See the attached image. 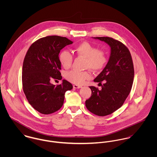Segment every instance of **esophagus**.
<instances>
[{"label": "esophagus", "mask_w": 157, "mask_h": 157, "mask_svg": "<svg viewBox=\"0 0 157 157\" xmlns=\"http://www.w3.org/2000/svg\"><path fill=\"white\" fill-rule=\"evenodd\" d=\"M73 88H75V89H80V88H82L81 86H78V85H73Z\"/></svg>", "instance_id": "esophagus-1"}]
</instances>
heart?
Returning a JSON list of instances; mask_svg holds the SVG:
<instances>
[{"mask_svg":"<svg viewBox=\"0 0 157 157\" xmlns=\"http://www.w3.org/2000/svg\"><path fill=\"white\" fill-rule=\"evenodd\" d=\"M75 51L78 56L85 58V67L94 71L101 70L106 63L107 58L105 52L88 42H83L77 46ZM72 60V56L69 51L64 49L60 53L59 61L65 69L71 67ZM65 76L69 82L82 85L90 78V73L88 71L80 72L72 70L67 72Z\"/></svg>","mask_w":157,"mask_h":157,"instance_id":"obj_1","label":"heart"}]
</instances>
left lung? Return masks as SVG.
<instances>
[{
    "label": "left lung",
    "mask_w": 157,
    "mask_h": 157,
    "mask_svg": "<svg viewBox=\"0 0 157 157\" xmlns=\"http://www.w3.org/2000/svg\"><path fill=\"white\" fill-rule=\"evenodd\" d=\"M94 39L109 45L111 54L105 67L94 80L101 85V90L90 86L92 94L85 105L95 115L106 116L119 109L129 95L134 77V65L129 49L121 42L108 37Z\"/></svg>",
    "instance_id": "left-lung-1"
}]
</instances>
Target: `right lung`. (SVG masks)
<instances>
[{"label":"right lung","mask_w":157,"mask_h":157,"mask_svg":"<svg viewBox=\"0 0 157 157\" xmlns=\"http://www.w3.org/2000/svg\"><path fill=\"white\" fill-rule=\"evenodd\" d=\"M73 42L67 37L51 36L33 43L25 57L22 67L23 90L32 107L42 114L59 110L63 105L66 91L72 85L66 80L56 86L51 79L62 80L60 50Z\"/></svg>","instance_id":"add662e5"}]
</instances>
